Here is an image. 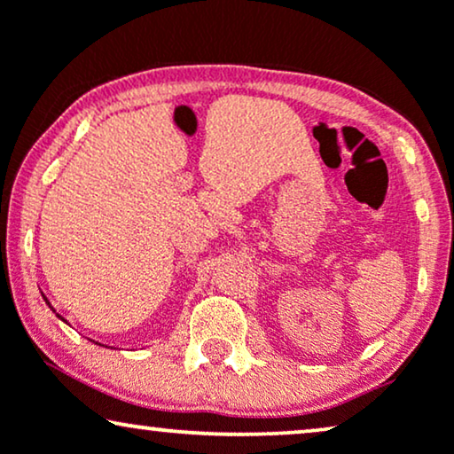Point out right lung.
I'll list each match as a JSON object with an SVG mask.
<instances>
[{
  "label": "right lung",
  "instance_id": "add662e5",
  "mask_svg": "<svg viewBox=\"0 0 454 454\" xmlns=\"http://www.w3.org/2000/svg\"><path fill=\"white\" fill-rule=\"evenodd\" d=\"M43 297H45V295H43ZM45 301H47V300H45ZM47 303H49V301H47ZM58 316H59V314H58ZM59 318H61V316H59ZM61 320H64V318H61Z\"/></svg>",
  "mask_w": 454,
  "mask_h": 454
}]
</instances>
